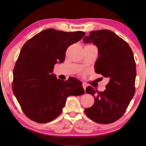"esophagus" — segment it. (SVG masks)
<instances>
[{"label": "esophagus", "instance_id": "esophagus-1", "mask_svg": "<svg viewBox=\"0 0 146 146\" xmlns=\"http://www.w3.org/2000/svg\"><path fill=\"white\" fill-rule=\"evenodd\" d=\"M82 86H83V88H84V90H85H85H86V85L85 84V83H83L82 84Z\"/></svg>", "mask_w": 146, "mask_h": 146}]
</instances>
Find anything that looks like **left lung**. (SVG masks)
<instances>
[{
  "label": "left lung",
  "instance_id": "left-lung-1",
  "mask_svg": "<svg viewBox=\"0 0 146 146\" xmlns=\"http://www.w3.org/2000/svg\"><path fill=\"white\" fill-rule=\"evenodd\" d=\"M84 43L97 46L98 58L95 72L109 80L104 92L88 86L86 94L94 97L92 107L85 113L94 122L112 123L123 115L135 94L136 66L134 54L128 43L111 31H94L83 38Z\"/></svg>",
  "mask_w": 146,
  "mask_h": 146
}]
</instances>
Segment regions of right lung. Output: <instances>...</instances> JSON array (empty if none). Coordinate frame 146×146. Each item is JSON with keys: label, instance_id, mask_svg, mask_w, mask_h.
I'll use <instances>...</instances> for the list:
<instances>
[{"label": "right lung", "instance_id": "obj_1", "mask_svg": "<svg viewBox=\"0 0 146 146\" xmlns=\"http://www.w3.org/2000/svg\"><path fill=\"white\" fill-rule=\"evenodd\" d=\"M85 35L83 31L47 29L23 46L13 71L12 90L31 120L42 123L51 122L61 113L69 96L85 93L78 80L71 77L62 81L51 73L55 64L63 63L67 48Z\"/></svg>", "mask_w": 146, "mask_h": 146}]
</instances>
